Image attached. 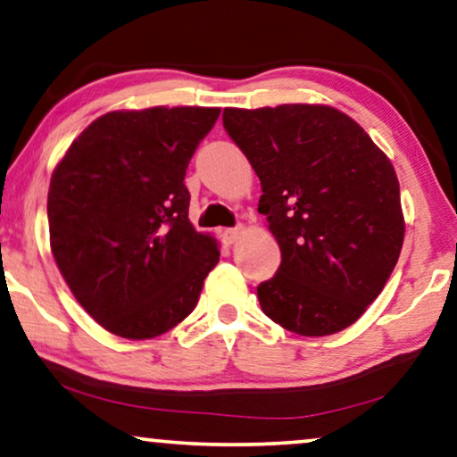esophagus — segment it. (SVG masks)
I'll list each match as a JSON object with an SVG mask.
<instances>
[{
  "instance_id": "34e87169",
  "label": "esophagus",
  "mask_w": 457,
  "mask_h": 457,
  "mask_svg": "<svg viewBox=\"0 0 457 457\" xmlns=\"http://www.w3.org/2000/svg\"><path fill=\"white\" fill-rule=\"evenodd\" d=\"M240 234H242V226L228 228L226 231H223V240H226L228 244H231V242L237 240V236H240Z\"/></svg>"
}]
</instances>
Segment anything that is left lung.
Listing matches in <instances>:
<instances>
[{
    "label": "left lung",
    "instance_id": "left-lung-1",
    "mask_svg": "<svg viewBox=\"0 0 457 457\" xmlns=\"http://www.w3.org/2000/svg\"><path fill=\"white\" fill-rule=\"evenodd\" d=\"M223 129L261 180L258 213L281 248L277 275L256 287L264 314L302 337L357 322L404 242L390 160L330 106L226 108Z\"/></svg>",
    "mask_w": 457,
    "mask_h": 457
}]
</instances>
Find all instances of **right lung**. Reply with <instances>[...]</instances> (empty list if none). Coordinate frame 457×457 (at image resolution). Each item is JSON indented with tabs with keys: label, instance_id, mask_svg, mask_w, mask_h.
Listing matches in <instances>:
<instances>
[{
	"label": "right lung",
	"instance_id": "1",
	"mask_svg": "<svg viewBox=\"0 0 457 457\" xmlns=\"http://www.w3.org/2000/svg\"><path fill=\"white\" fill-rule=\"evenodd\" d=\"M220 108L108 112L54 168L46 213L54 262L87 314L143 340L182 322L220 262L188 221V162Z\"/></svg>",
	"mask_w": 457,
	"mask_h": 457
}]
</instances>
